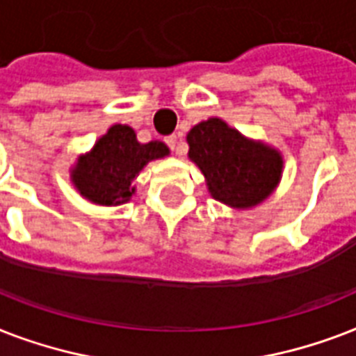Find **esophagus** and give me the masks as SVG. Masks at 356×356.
<instances>
[{"instance_id": "1", "label": "esophagus", "mask_w": 356, "mask_h": 356, "mask_svg": "<svg viewBox=\"0 0 356 356\" xmlns=\"http://www.w3.org/2000/svg\"><path fill=\"white\" fill-rule=\"evenodd\" d=\"M177 142H179V134H170V136H168V138H166V144L170 145L172 149H175V145H177Z\"/></svg>"}]
</instances>
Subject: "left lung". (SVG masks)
Instances as JSON below:
<instances>
[{"label":"left lung","instance_id":"left-lung-1","mask_svg":"<svg viewBox=\"0 0 356 356\" xmlns=\"http://www.w3.org/2000/svg\"><path fill=\"white\" fill-rule=\"evenodd\" d=\"M186 142L188 159L205 175L209 194L231 209L248 211L264 203L281 183V151L248 138L222 118L194 125Z\"/></svg>","mask_w":356,"mask_h":356}]
</instances>
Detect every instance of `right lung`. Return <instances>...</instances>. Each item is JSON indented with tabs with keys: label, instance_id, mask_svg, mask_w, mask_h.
I'll list each match as a JSON object with an SVG mask.
<instances>
[{
	"label": "right lung",
	"instance_id": "1",
	"mask_svg": "<svg viewBox=\"0 0 356 356\" xmlns=\"http://www.w3.org/2000/svg\"><path fill=\"white\" fill-rule=\"evenodd\" d=\"M170 155L161 140L142 144L133 127L114 123L96 140L88 153L70 168V181L86 201L102 207L127 203L136 192L134 179L151 161Z\"/></svg>",
	"mask_w": 356,
	"mask_h": 356
}]
</instances>
